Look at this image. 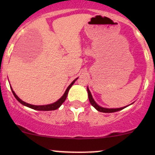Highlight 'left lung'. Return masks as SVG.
Listing matches in <instances>:
<instances>
[{"mask_svg":"<svg viewBox=\"0 0 155 155\" xmlns=\"http://www.w3.org/2000/svg\"><path fill=\"white\" fill-rule=\"evenodd\" d=\"M87 92H88V97H89V101H90V104L94 108H96L98 111L101 112H104V113H112V112H116L118 111H120V110L123 109L126 107H122V108H104V107H101V106H98L97 104L95 103V101H94V99L92 98V96L91 95V92H90V90L87 87Z\"/></svg>","mask_w":155,"mask_h":155,"instance_id":"8db88e82","label":"left lung"}]
</instances>
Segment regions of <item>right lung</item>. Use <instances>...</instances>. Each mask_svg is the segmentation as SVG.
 <instances>
[{
    "label": "right lung",
    "instance_id": "1",
    "mask_svg": "<svg viewBox=\"0 0 155 155\" xmlns=\"http://www.w3.org/2000/svg\"><path fill=\"white\" fill-rule=\"evenodd\" d=\"M77 79H78V78H77ZM76 79L75 80H74V81H73L72 82H71V84L69 85L68 87V88L66 89V90H65V93H64V95L62 96L61 97H60L59 100H58V101H56V102L54 103V104H49V105H44V106H35V105H31V104H28V103L24 102V101H22L20 98H19L18 96L16 95L15 92L13 91V90H12V87H11V89H12V93H13V95H15V98L17 99V100L18 101L19 103H20V104H22V105H24V106H28V107H29V108H33V109H34V110H38V111H52V110L58 109V108H59L62 104H63V103L65 101V99H66L69 90H70V88L71 87V86H72L73 84H74V82H75V81H76V79Z\"/></svg>",
    "mask_w": 155,
    "mask_h": 155
}]
</instances>
